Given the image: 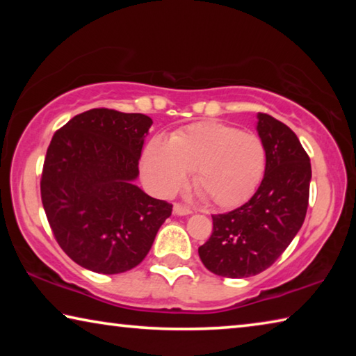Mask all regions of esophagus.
<instances>
[{
    "label": "esophagus",
    "mask_w": 356,
    "mask_h": 356,
    "mask_svg": "<svg viewBox=\"0 0 356 356\" xmlns=\"http://www.w3.org/2000/svg\"><path fill=\"white\" fill-rule=\"evenodd\" d=\"M174 213H176V215H190L191 209L188 206H184V204L176 202V204H174Z\"/></svg>",
    "instance_id": "34e87169"
}]
</instances>
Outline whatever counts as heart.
Returning a JSON list of instances; mask_svg holds the SVG:
<instances>
[{"label": "heart", "instance_id": "1", "mask_svg": "<svg viewBox=\"0 0 356 356\" xmlns=\"http://www.w3.org/2000/svg\"><path fill=\"white\" fill-rule=\"evenodd\" d=\"M267 152L261 136L218 120H204L154 138L144 149L141 170L149 188L170 196L195 172V185L215 206L229 209L248 201L264 177Z\"/></svg>", "mask_w": 356, "mask_h": 356}]
</instances>
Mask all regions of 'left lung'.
Here are the masks:
<instances>
[{"instance_id": "1", "label": "left lung", "mask_w": 356, "mask_h": 356, "mask_svg": "<svg viewBox=\"0 0 356 356\" xmlns=\"http://www.w3.org/2000/svg\"><path fill=\"white\" fill-rule=\"evenodd\" d=\"M257 119L267 152L262 182L243 206L212 215V236L197 250L206 268L222 278H248L272 267L297 236L308 210V154L286 124L265 113Z\"/></svg>"}]
</instances>
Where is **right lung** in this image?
I'll return each instance as SVG.
<instances>
[{
	"instance_id": "obj_1",
	"label": "right lung",
	"mask_w": 356,
	"mask_h": 356,
	"mask_svg": "<svg viewBox=\"0 0 356 356\" xmlns=\"http://www.w3.org/2000/svg\"><path fill=\"white\" fill-rule=\"evenodd\" d=\"M152 119L94 108L56 130L47 149L40 197L56 242L72 261L116 275L147 256L172 204L134 184Z\"/></svg>"
}]
</instances>
